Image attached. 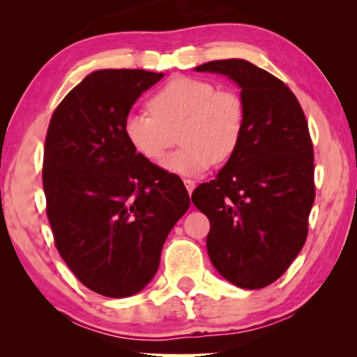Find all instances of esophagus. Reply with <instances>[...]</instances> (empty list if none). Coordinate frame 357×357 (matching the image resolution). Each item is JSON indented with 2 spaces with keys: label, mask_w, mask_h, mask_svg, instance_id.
<instances>
[{
  "label": "esophagus",
  "mask_w": 357,
  "mask_h": 357,
  "mask_svg": "<svg viewBox=\"0 0 357 357\" xmlns=\"http://www.w3.org/2000/svg\"><path fill=\"white\" fill-rule=\"evenodd\" d=\"M184 185H185V189H187V192L189 193H192L193 192V189H195V181H192V179H184Z\"/></svg>",
  "instance_id": "obj_1"
}]
</instances>
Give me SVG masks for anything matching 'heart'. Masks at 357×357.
<instances>
[{
    "label": "heart",
    "instance_id": "b5f03b06",
    "mask_svg": "<svg viewBox=\"0 0 357 357\" xmlns=\"http://www.w3.org/2000/svg\"><path fill=\"white\" fill-rule=\"evenodd\" d=\"M148 112H130L124 135L132 149L149 162H159L178 140L183 148L162 162L181 176H197L236 153L245 128V105L229 89H217L203 78L176 75L151 96Z\"/></svg>",
    "mask_w": 357,
    "mask_h": 357
}]
</instances>
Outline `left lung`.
Wrapping results in <instances>:
<instances>
[{"mask_svg": "<svg viewBox=\"0 0 357 357\" xmlns=\"http://www.w3.org/2000/svg\"><path fill=\"white\" fill-rule=\"evenodd\" d=\"M197 72L227 75L245 105L243 140L215 179L192 202L211 222L214 268L229 283L258 289L275 282L298 257L315 200L313 146L296 96L245 59H220Z\"/></svg>", "mask_w": 357, "mask_h": 357, "instance_id": "8db88e82", "label": "left lung"}]
</instances>
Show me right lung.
<instances>
[{
	"label": "right lung",
	"mask_w": 357,
	"mask_h": 357,
	"mask_svg": "<svg viewBox=\"0 0 357 357\" xmlns=\"http://www.w3.org/2000/svg\"><path fill=\"white\" fill-rule=\"evenodd\" d=\"M162 77L94 70L48 126L42 181L56 249L84 287L107 298H129L154 279L168 233L190 206L183 181L124 135L132 105Z\"/></svg>",
	"instance_id": "add662e5"
}]
</instances>
